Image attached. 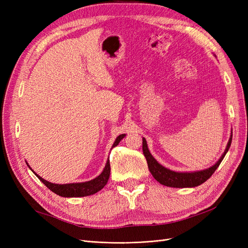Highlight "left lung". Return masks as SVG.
<instances>
[{
    "label": "left lung",
    "instance_id": "1",
    "mask_svg": "<svg viewBox=\"0 0 248 248\" xmlns=\"http://www.w3.org/2000/svg\"><path fill=\"white\" fill-rule=\"evenodd\" d=\"M232 137V133L231 134V138L229 140L227 148H226V150H224V152L221 155L219 160L217 161L214 166L210 167L209 169L202 170L180 172V171L170 170L167 168L162 167L160 163L157 162V160L151 155V153H150L145 138H142V152H144V155L146 157L150 172H151L152 176L160 184L169 186V187H176V188L196 187V186H199L204 182H206L207 180L212 176V174L216 170V169L219 167V164L222 161L223 157L226 156L227 152L229 151V149L231 147Z\"/></svg>",
    "mask_w": 248,
    "mask_h": 248
}]
</instances>
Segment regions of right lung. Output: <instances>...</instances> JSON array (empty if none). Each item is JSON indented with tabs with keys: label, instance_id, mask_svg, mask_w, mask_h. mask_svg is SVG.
<instances>
[{
	"label": "right lung",
	"instance_id": "right-lung-1",
	"mask_svg": "<svg viewBox=\"0 0 248 248\" xmlns=\"http://www.w3.org/2000/svg\"><path fill=\"white\" fill-rule=\"evenodd\" d=\"M125 136H126V134H120V136L116 139L111 149L116 147L119 144V142L121 141V140L124 139ZM30 169H31V168H30ZM33 172L37 177L39 178L40 181H42V183L46 185L48 189H50L52 192H55L56 194H58V196L64 197V198H79V197L91 196V194L98 192L99 190H101L103 188L104 186H106V184L108 181L109 174H110V164H109V159H108L106 167H104L102 172L98 177H96L95 179L91 180V181L81 182V183L55 184V183H50V182L46 181V180L42 179L40 176L37 175L35 171H33Z\"/></svg>",
	"mask_w": 248,
	"mask_h": 248
}]
</instances>
